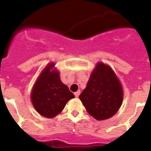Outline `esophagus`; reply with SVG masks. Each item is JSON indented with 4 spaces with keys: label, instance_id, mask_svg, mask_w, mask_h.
Segmentation results:
<instances>
[{
    "label": "esophagus",
    "instance_id": "esophagus-1",
    "mask_svg": "<svg viewBox=\"0 0 151 151\" xmlns=\"http://www.w3.org/2000/svg\"><path fill=\"white\" fill-rule=\"evenodd\" d=\"M80 94H81L80 90H78V91H77L76 92H74V96H75V97H78L79 96H80Z\"/></svg>",
    "mask_w": 151,
    "mask_h": 151
}]
</instances>
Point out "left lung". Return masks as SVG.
<instances>
[{
    "mask_svg": "<svg viewBox=\"0 0 151 151\" xmlns=\"http://www.w3.org/2000/svg\"><path fill=\"white\" fill-rule=\"evenodd\" d=\"M79 98L88 113L95 119L102 121L114 116L119 110L123 91L110 66L98 63Z\"/></svg>",
    "mask_w": 151,
    "mask_h": 151,
    "instance_id": "left-lung-1",
    "label": "left lung"
}]
</instances>
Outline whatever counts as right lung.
Returning <instances> with one entry per match:
<instances>
[{
    "instance_id": "add662e5",
    "label": "right lung",
    "mask_w": 151,
    "mask_h": 151,
    "mask_svg": "<svg viewBox=\"0 0 151 151\" xmlns=\"http://www.w3.org/2000/svg\"><path fill=\"white\" fill-rule=\"evenodd\" d=\"M49 63L41 72L34 85L31 100L35 110L44 117L52 118L62 112L74 95L59 78V71Z\"/></svg>"
}]
</instances>
